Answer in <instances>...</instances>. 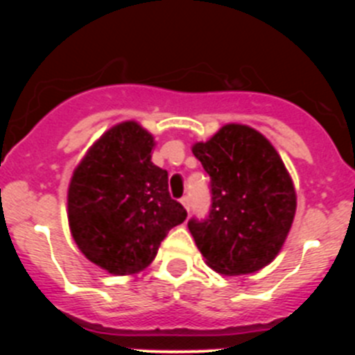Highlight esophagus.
Returning <instances> with one entry per match:
<instances>
[{"label":"esophagus","instance_id":"1","mask_svg":"<svg viewBox=\"0 0 355 355\" xmlns=\"http://www.w3.org/2000/svg\"><path fill=\"white\" fill-rule=\"evenodd\" d=\"M181 205H183L184 208H187V211H190V206H192V200H190V197H188V196H184L183 199H181Z\"/></svg>","mask_w":355,"mask_h":355}]
</instances>
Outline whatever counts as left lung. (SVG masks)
<instances>
[{
	"instance_id": "obj_1",
	"label": "left lung",
	"mask_w": 355,
	"mask_h": 355,
	"mask_svg": "<svg viewBox=\"0 0 355 355\" xmlns=\"http://www.w3.org/2000/svg\"><path fill=\"white\" fill-rule=\"evenodd\" d=\"M193 155L209 174L211 205L188 229L213 270L252 274L283 247L297 208L295 188L272 144L252 128L227 124Z\"/></svg>"
}]
</instances>
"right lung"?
<instances>
[{"mask_svg": "<svg viewBox=\"0 0 355 355\" xmlns=\"http://www.w3.org/2000/svg\"><path fill=\"white\" fill-rule=\"evenodd\" d=\"M155 140L137 122L106 131L69 187V224L81 252L110 274L142 270L187 209L168 193V172L150 162Z\"/></svg>", "mask_w": 355, "mask_h": 355, "instance_id": "obj_1", "label": "right lung"}]
</instances>
